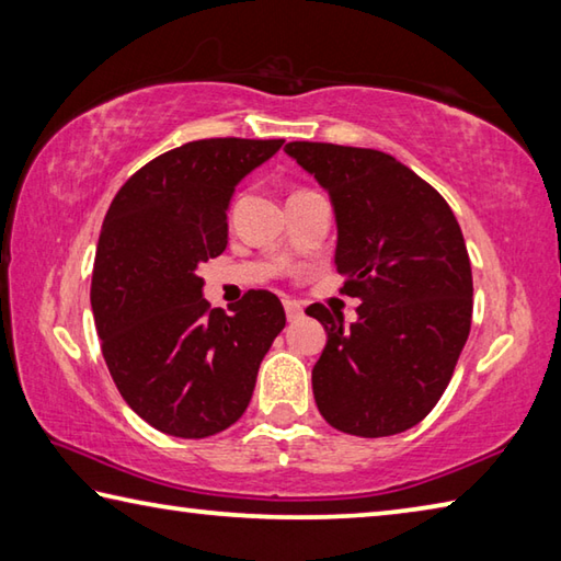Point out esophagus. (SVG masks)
Wrapping results in <instances>:
<instances>
[{
    "label": "esophagus",
    "instance_id": "esophagus-1",
    "mask_svg": "<svg viewBox=\"0 0 561 561\" xmlns=\"http://www.w3.org/2000/svg\"><path fill=\"white\" fill-rule=\"evenodd\" d=\"M283 308H286V316H288V320H290V322H293V320H298V318L302 316V308H300V302L290 300V298L283 300Z\"/></svg>",
    "mask_w": 561,
    "mask_h": 561
}]
</instances>
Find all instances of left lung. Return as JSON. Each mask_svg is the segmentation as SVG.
<instances>
[{
	"mask_svg": "<svg viewBox=\"0 0 561 561\" xmlns=\"http://www.w3.org/2000/svg\"><path fill=\"white\" fill-rule=\"evenodd\" d=\"M335 204L337 271L359 320L322 302L306 312L328 332L312 367L322 419L342 434L394 436L438 404L473 318V273L448 202L394 157L367 147L288 142Z\"/></svg>",
	"mask_w": 561,
	"mask_h": 561,
	"instance_id": "left-lung-1",
	"label": "left lung"
}]
</instances>
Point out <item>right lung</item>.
I'll list each match as a JSON object with an SVG mask.
<instances>
[{
	"mask_svg": "<svg viewBox=\"0 0 561 561\" xmlns=\"http://www.w3.org/2000/svg\"><path fill=\"white\" fill-rule=\"evenodd\" d=\"M280 145L209 137L174 147L117 190L103 219L91 308L105 365L127 407L167 436L236 424L286 328L273 293L249 290L229 316L202 298L196 273L226 249L233 186Z\"/></svg>",
	"mask_w": 561,
	"mask_h": 561,
	"instance_id": "right-lung-1",
	"label": "right lung"
}]
</instances>
